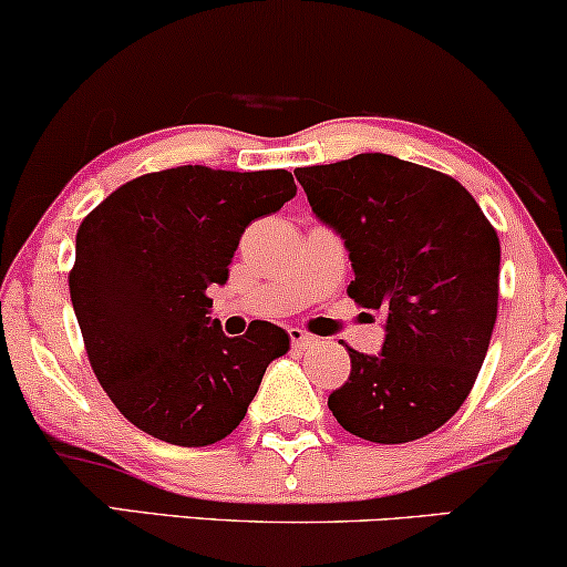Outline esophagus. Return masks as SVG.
<instances>
[{
    "mask_svg": "<svg viewBox=\"0 0 567 567\" xmlns=\"http://www.w3.org/2000/svg\"><path fill=\"white\" fill-rule=\"evenodd\" d=\"M288 334H290L292 348H308L313 342V337L308 334V332H303V329H298V327H290Z\"/></svg>",
    "mask_w": 567,
    "mask_h": 567,
    "instance_id": "1",
    "label": "esophagus"
}]
</instances>
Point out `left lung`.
I'll use <instances>...</instances> for the list:
<instances>
[{
	"label": "left lung",
	"instance_id": "1",
	"mask_svg": "<svg viewBox=\"0 0 567 567\" xmlns=\"http://www.w3.org/2000/svg\"><path fill=\"white\" fill-rule=\"evenodd\" d=\"M311 212L346 243L355 303L384 313L377 355L348 348L329 395L346 432L421 440L474 386L497 321L499 238L461 183L390 154L298 167Z\"/></svg>",
	"mask_w": 567,
	"mask_h": 567
}]
</instances>
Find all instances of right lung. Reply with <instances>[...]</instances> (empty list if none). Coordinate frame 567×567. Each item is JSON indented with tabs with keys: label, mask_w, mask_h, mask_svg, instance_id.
Here are the masks:
<instances>
[{
	"label": "right lung",
	"mask_w": 567,
	"mask_h": 567,
	"mask_svg": "<svg viewBox=\"0 0 567 567\" xmlns=\"http://www.w3.org/2000/svg\"><path fill=\"white\" fill-rule=\"evenodd\" d=\"M296 190L288 169L185 164L135 177L81 221L70 300L93 374L141 432L181 447L225 440L288 353L269 321L227 337L206 290L227 282L250 221Z\"/></svg>",
	"instance_id": "1"
}]
</instances>
